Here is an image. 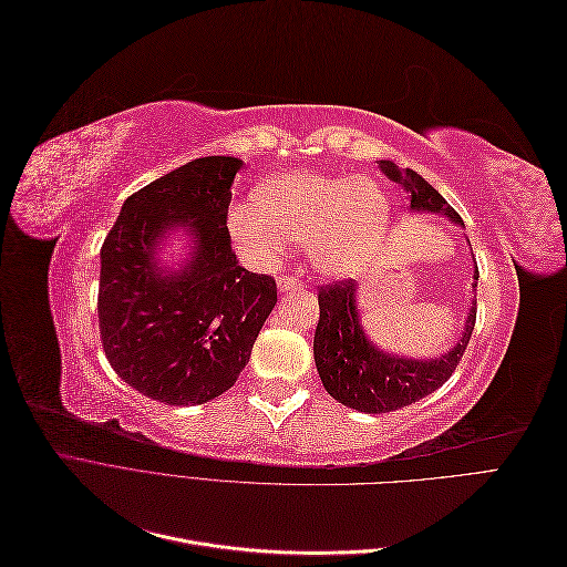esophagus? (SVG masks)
Wrapping results in <instances>:
<instances>
[{"instance_id": "obj_1", "label": "esophagus", "mask_w": 567, "mask_h": 567, "mask_svg": "<svg viewBox=\"0 0 567 567\" xmlns=\"http://www.w3.org/2000/svg\"><path fill=\"white\" fill-rule=\"evenodd\" d=\"M302 288V279L298 274H286V277H279V290L281 293H288V290H298Z\"/></svg>"}]
</instances>
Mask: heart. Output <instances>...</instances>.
I'll list each match as a JSON object with an SVG mask.
<instances>
[{"instance_id": "obj_1", "label": "heart", "mask_w": 567, "mask_h": 567, "mask_svg": "<svg viewBox=\"0 0 567 567\" xmlns=\"http://www.w3.org/2000/svg\"><path fill=\"white\" fill-rule=\"evenodd\" d=\"M255 205L227 215L234 248L252 265L277 262L290 241H302L323 277H354L379 260L390 210L379 184L354 175L288 169L255 186Z\"/></svg>"}]
</instances>
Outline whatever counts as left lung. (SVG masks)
<instances>
[{"instance_id":"obj_1","label":"left lung","mask_w":567,"mask_h":567,"mask_svg":"<svg viewBox=\"0 0 567 567\" xmlns=\"http://www.w3.org/2000/svg\"><path fill=\"white\" fill-rule=\"evenodd\" d=\"M381 169L409 194L411 213L444 215L463 227V219L450 208L435 188L414 169H400L381 161ZM471 246V241H468ZM473 300L456 346L435 359H411L381 350L364 333L357 310V284L352 279L319 288V323L315 333V364L319 379L333 400L364 414H385L423 400L450 381L475 326L477 265L473 271Z\"/></svg>"}]
</instances>
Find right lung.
Segmentation results:
<instances>
[{
	"label": "right lung",
	"instance_id": "add662e5",
	"mask_svg": "<svg viewBox=\"0 0 567 567\" xmlns=\"http://www.w3.org/2000/svg\"><path fill=\"white\" fill-rule=\"evenodd\" d=\"M244 161L208 156L132 194L101 246L99 329L113 371L175 406L227 392L277 305V284L238 265L227 231ZM184 235L179 264L159 257Z\"/></svg>",
	"mask_w": 567,
	"mask_h": 567
}]
</instances>
